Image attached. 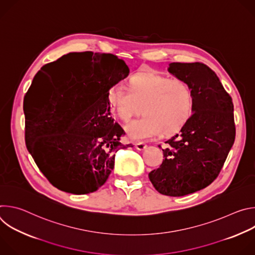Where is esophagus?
I'll list each match as a JSON object with an SVG mask.
<instances>
[{
    "mask_svg": "<svg viewBox=\"0 0 255 255\" xmlns=\"http://www.w3.org/2000/svg\"><path fill=\"white\" fill-rule=\"evenodd\" d=\"M146 146H147V145L145 144L144 142H137V143L135 144V147H136V149H138V150H144L145 148H146Z\"/></svg>",
    "mask_w": 255,
    "mask_h": 255,
    "instance_id": "obj_1",
    "label": "esophagus"
}]
</instances>
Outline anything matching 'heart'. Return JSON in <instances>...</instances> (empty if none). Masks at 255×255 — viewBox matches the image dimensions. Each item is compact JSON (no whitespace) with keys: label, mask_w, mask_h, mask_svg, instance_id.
<instances>
[{"label":"heart","mask_w":255,"mask_h":255,"mask_svg":"<svg viewBox=\"0 0 255 255\" xmlns=\"http://www.w3.org/2000/svg\"><path fill=\"white\" fill-rule=\"evenodd\" d=\"M108 102L124 123L143 114L126 128L128 136L139 141L178 132L193 115L195 95L184 80H171L156 72H137L128 79V90L120 85L111 88Z\"/></svg>","instance_id":"heart-1"}]
</instances>
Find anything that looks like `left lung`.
Returning a JSON list of instances; mask_svg holds the SVG:
<instances>
[{"instance_id":"left-lung-1","label":"left lung","mask_w":255,"mask_h":255,"mask_svg":"<svg viewBox=\"0 0 255 255\" xmlns=\"http://www.w3.org/2000/svg\"><path fill=\"white\" fill-rule=\"evenodd\" d=\"M168 71L192 87L194 113L165 142L164 159L148 177L158 193L181 197L208 187L219 175L236 128L232 98L214 70L202 62H172Z\"/></svg>"}]
</instances>
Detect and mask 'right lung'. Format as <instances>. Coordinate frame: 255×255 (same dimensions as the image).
<instances>
[{
    "mask_svg": "<svg viewBox=\"0 0 255 255\" xmlns=\"http://www.w3.org/2000/svg\"><path fill=\"white\" fill-rule=\"evenodd\" d=\"M71 54L88 63L78 75L55 81L52 71ZM129 74L126 63L111 53L72 52L41 67L27 96L35 98L25 114L26 146L40 171L60 191L94 193L115 165L123 145V128L111 116L108 94ZM49 86V91L46 88Z\"/></svg>",
    "mask_w": 255,
    "mask_h": 255,
    "instance_id": "1",
    "label": "right lung"
}]
</instances>
